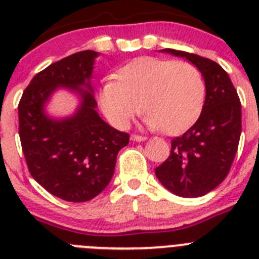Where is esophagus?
<instances>
[{
  "label": "esophagus",
  "mask_w": 259,
  "mask_h": 259,
  "mask_svg": "<svg viewBox=\"0 0 259 259\" xmlns=\"http://www.w3.org/2000/svg\"><path fill=\"white\" fill-rule=\"evenodd\" d=\"M131 140L132 141H137V143H141V141L146 140V137L145 136H140V135H131Z\"/></svg>",
  "instance_id": "esophagus-1"
}]
</instances>
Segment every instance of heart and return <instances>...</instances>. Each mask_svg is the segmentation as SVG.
<instances>
[{
    "instance_id": "heart-1",
    "label": "heart",
    "mask_w": 259,
    "mask_h": 259,
    "mask_svg": "<svg viewBox=\"0 0 259 259\" xmlns=\"http://www.w3.org/2000/svg\"><path fill=\"white\" fill-rule=\"evenodd\" d=\"M98 91V104L110 123L127 128L146 111L144 122L152 130L176 135L191 127L202 111L205 83L188 62L140 57L123 66Z\"/></svg>"
}]
</instances>
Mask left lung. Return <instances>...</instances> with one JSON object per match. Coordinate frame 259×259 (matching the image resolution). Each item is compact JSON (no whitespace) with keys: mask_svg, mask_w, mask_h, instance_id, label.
<instances>
[{"mask_svg":"<svg viewBox=\"0 0 259 259\" xmlns=\"http://www.w3.org/2000/svg\"><path fill=\"white\" fill-rule=\"evenodd\" d=\"M197 67L206 97L200 118L188 131L171 141L166 161L155 168L164 188L180 197H201L228 175L241 135V104L230 76L217 62L182 52L162 49Z\"/></svg>","mask_w":259,"mask_h":259,"instance_id":"1","label":"left lung"}]
</instances>
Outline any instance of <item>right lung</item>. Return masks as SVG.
I'll return each mask as SVG.
<instances>
[{
	"label": "right lung",
	"mask_w": 259,
	"mask_h": 259,
	"mask_svg": "<svg viewBox=\"0 0 259 259\" xmlns=\"http://www.w3.org/2000/svg\"><path fill=\"white\" fill-rule=\"evenodd\" d=\"M97 52L75 53L48 66L23 92L19 137L32 178L56 197L85 202L101 193L114 175L116 155L130 135L107 124L97 113L92 75ZM79 97L71 116L54 118L46 106L58 89Z\"/></svg>",
	"instance_id": "add662e5"
}]
</instances>
